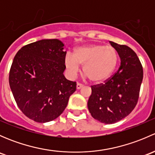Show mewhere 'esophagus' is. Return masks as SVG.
Here are the masks:
<instances>
[{
  "label": "esophagus",
  "mask_w": 155,
  "mask_h": 155,
  "mask_svg": "<svg viewBox=\"0 0 155 155\" xmlns=\"http://www.w3.org/2000/svg\"><path fill=\"white\" fill-rule=\"evenodd\" d=\"M82 87H83V85H82V84L79 83V82H78V83L76 84V88H77V89H80V88H82Z\"/></svg>",
  "instance_id": "esophagus-1"
}]
</instances>
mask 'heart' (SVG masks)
<instances>
[{
    "instance_id": "b5f03b06",
    "label": "heart",
    "mask_w": 155,
    "mask_h": 155,
    "mask_svg": "<svg viewBox=\"0 0 155 155\" xmlns=\"http://www.w3.org/2000/svg\"><path fill=\"white\" fill-rule=\"evenodd\" d=\"M118 54L115 48L97 44L76 48L73 54L65 55V66L72 77L83 65V71L91 82H101L107 79L116 68Z\"/></svg>"
}]
</instances>
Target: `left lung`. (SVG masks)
<instances>
[{
  "instance_id": "left-lung-1",
  "label": "left lung",
  "mask_w": 155,
  "mask_h": 155,
  "mask_svg": "<svg viewBox=\"0 0 155 155\" xmlns=\"http://www.w3.org/2000/svg\"><path fill=\"white\" fill-rule=\"evenodd\" d=\"M121 58V65L104 83L91 85L87 107L94 119L114 124L127 116L137 106L143 78L140 59L126 45L110 42Z\"/></svg>"
}]
</instances>
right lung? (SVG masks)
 Wrapping results in <instances>:
<instances>
[{"instance_id":"right-lung-1","label":"right lung","mask_w":155,"mask_h":155,"mask_svg":"<svg viewBox=\"0 0 155 155\" xmlns=\"http://www.w3.org/2000/svg\"><path fill=\"white\" fill-rule=\"evenodd\" d=\"M64 44L57 39L42 40L21 48L11 65L9 82L17 106L39 123L57 118L68 106L76 82L64 76Z\"/></svg>"}]
</instances>
